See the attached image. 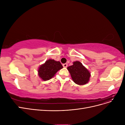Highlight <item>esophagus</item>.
Returning <instances> with one entry per match:
<instances>
[{
    "mask_svg": "<svg viewBox=\"0 0 125 125\" xmlns=\"http://www.w3.org/2000/svg\"><path fill=\"white\" fill-rule=\"evenodd\" d=\"M62 66H63V67H65V68H66V67H67V66H68V65H67V63H63V65H62Z\"/></svg>",
    "mask_w": 125,
    "mask_h": 125,
    "instance_id": "34e87169",
    "label": "esophagus"
}]
</instances>
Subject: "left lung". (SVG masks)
<instances>
[{
    "instance_id": "8db88e82",
    "label": "left lung",
    "mask_w": 125,
    "mask_h": 125,
    "mask_svg": "<svg viewBox=\"0 0 125 125\" xmlns=\"http://www.w3.org/2000/svg\"><path fill=\"white\" fill-rule=\"evenodd\" d=\"M73 82L78 85H84L90 80L89 71L79 61L74 62L73 65L67 67Z\"/></svg>"
}]
</instances>
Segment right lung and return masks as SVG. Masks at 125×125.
I'll return each instance as SVG.
<instances>
[{"label": "right lung", "mask_w": 125, "mask_h": 125, "mask_svg": "<svg viewBox=\"0 0 125 125\" xmlns=\"http://www.w3.org/2000/svg\"><path fill=\"white\" fill-rule=\"evenodd\" d=\"M62 68V65L59 62L50 59L39 67V76L44 81L49 80L54 76L57 72Z\"/></svg>", "instance_id": "right-lung-1"}]
</instances>
